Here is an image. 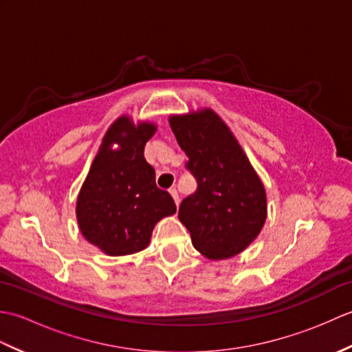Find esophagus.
I'll list each match as a JSON object with an SVG mask.
<instances>
[{"label":"esophagus","instance_id":"obj_1","mask_svg":"<svg viewBox=\"0 0 352 352\" xmlns=\"http://www.w3.org/2000/svg\"><path fill=\"white\" fill-rule=\"evenodd\" d=\"M169 193H170V197L174 198V201H175V204H177V207H178V204H180V198H178V192H177V189H174V188H170L169 189Z\"/></svg>","mask_w":352,"mask_h":352}]
</instances>
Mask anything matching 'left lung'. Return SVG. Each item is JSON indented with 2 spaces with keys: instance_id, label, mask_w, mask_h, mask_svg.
Listing matches in <instances>:
<instances>
[{
  "instance_id": "obj_1",
  "label": "left lung",
  "mask_w": 352,
  "mask_h": 352,
  "mask_svg": "<svg viewBox=\"0 0 352 352\" xmlns=\"http://www.w3.org/2000/svg\"><path fill=\"white\" fill-rule=\"evenodd\" d=\"M169 125L197 178L178 219L210 260L234 257L256 241L267 216L266 190L234 134L212 109L170 115Z\"/></svg>"
}]
</instances>
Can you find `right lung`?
I'll use <instances>...</instances> for the list:
<instances>
[{
    "instance_id": "add662e5",
    "label": "right lung",
    "mask_w": 352,
    "mask_h": 352,
    "mask_svg": "<svg viewBox=\"0 0 352 352\" xmlns=\"http://www.w3.org/2000/svg\"><path fill=\"white\" fill-rule=\"evenodd\" d=\"M154 122L121 116L109 126L77 197L81 234L107 256L145 250L155 223L174 214L168 192L155 186V172L144 157ZM118 146L115 148L114 145Z\"/></svg>"
}]
</instances>
